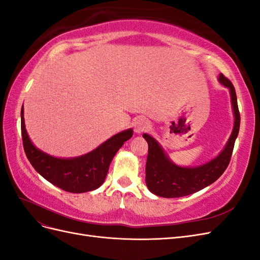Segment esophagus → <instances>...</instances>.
<instances>
[{
    "label": "esophagus",
    "instance_id": "obj_1",
    "mask_svg": "<svg viewBox=\"0 0 260 260\" xmlns=\"http://www.w3.org/2000/svg\"><path fill=\"white\" fill-rule=\"evenodd\" d=\"M151 129V123L145 118H139L135 123V131L140 135V133L146 132Z\"/></svg>",
    "mask_w": 260,
    "mask_h": 260
}]
</instances>
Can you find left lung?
Here are the masks:
<instances>
[{
	"label": "left lung",
	"mask_w": 260,
	"mask_h": 260,
	"mask_svg": "<svg viewBox=\"0 0 260 260\" xmlns=\"http://www.w3.org/2000/svg\"><path fill=\"white\" fill-rule=\"evenodd\" d=\"M219 81L230 90L232 108L234 113V127L229 141L216 158L194 168L179 167L172 162L157 141L144 133L143 138L148 144V154L145 167V181L148 190L157 196L166 199L181 198L193 194L214 183L221 176L232 156L233 147L240 130V112L237 93L232 82L222 74Z\"/></svg>",
	"instance_id": "obj_1"
}]
</instances>
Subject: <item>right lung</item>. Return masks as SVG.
Masks as SVG:
<instances>
[{"label": "right lung", "mask_w": 260, "mask_h": 260, "mask_svg": "<svg viewBox=\"0 0 260 260\" xmlns=\"http://www.w3.org/2000/svg\"><path fill=\"white\" fill-rule=\"evenodd\" d=\"M132 135V129L124 130L88 154L75 158H56L38 149L31 142L21 108L22 145L27 158L44 179L70 193L93 191L103 184L114 156Z\"/></svg>", "instance_id": "add662e5"}]
</instances>
